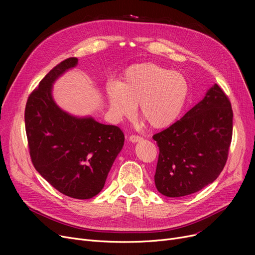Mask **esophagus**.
<instances>
[{
    "mask_svg": "<svg viewBox=\"0 0 255 255\" xmlns=\"http://www.w3.org/2000/svg\"><path fill=\"white\" fill-rule=\"evenodd\" d=\"M129 140L131 142H137V141H141L142 140V137L141 136H138V135H130L129 136Z\"/></svg>",
    "mask_w": 255,
    "mask_h": 255,
    "instance_id": "1",
    "label": "esophagus"
}]
</instances>
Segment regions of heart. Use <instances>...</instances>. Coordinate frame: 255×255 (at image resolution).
<instances>
[{"label":"heart","instance_id":"1","mask_svg":"<svg viewBox=\"0 0 255 255\" xmlns=\"http://www.w3.org/2000/svg\"><path fill=\"white\" fill-rule=\"evenodd\" d=\"M105 94L111 115L130 118L138 105L141 119L153 129H164L180 118L189 96V84L180 72L155 63L126 69L119 84H109Z\"/></svg>","mask_w":255,"mask_h":255}]
</instances>
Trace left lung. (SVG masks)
<instances>
[{
    "mask_svg": "<svg viewBox=\"0 0 255 255\" xmlns=\"http://www.w3.org/2000/svg\"><path fill=\"white\" fill-rule=\"evenodd\" d=\"M231 101L215 84L185 116L153 138L159 146L157 190L181 197L202 190L222 171L233 136Z\"/></svg>",
    "mask_w": 255,
    "mask_h": 255,
    "instance_id": "1",
    "label": "left lung"
}]
</instances>
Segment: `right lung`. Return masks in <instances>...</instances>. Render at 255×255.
Listing matches in <instances>:
<instances>
[{
    "mask_svg": "<svg viewBox=\"0 0 255 255\" xmlns=\"http://www.w3.org/2000/svg\"><path fill=\"white\" fill-rule=\"evenodd\" d=\"M77 62L66 59L44 76L26 101L24 123L36 170L61 193L89 199L102 190L125 137L119 127L73 117L53 101L52 84Z\"/></svg>",
    "mask_w": 255,
    "mask_h": 255,
    "instance_id": "right-lung-1",
    "label": "right lung"
}]
</instances>
